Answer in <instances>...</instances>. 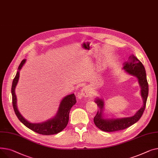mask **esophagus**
Listing matches in <instances>:
<instances>
[{
	"label": "esophagus",
	"mask_w": 158,
	"mask_h": 158,
	"mask_svg": "<svg viewBox=\"0 0 158 158\" xmlns=\"http://www.w3.org/2000/svg\"><path fill=\"white\" fill-rule=\"evenodd\" d=\"M90 92L89 87L86 86V87H83V89H81V92H80V95L84 98H87L90 96Z\"/></svg>",
	"instance_id": "1"
}]
</instances>
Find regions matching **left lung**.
Masks as SVG:
<instances>
[{"mask_svg":"<svg viewBox=\"0 0 158 158\" xmlns=\"http://www.w3.org/2000/svg\"><path fill=\"white\" fill-rule=\"evenodd\" d=\"M123 69L129 75L135 76L138 78L139 85L141 88L143 106L132 117L120 118H104L103 116L104 102L103 99L98 98L96 99L95 102L100 110L98 111L97 114L94 118V123L97 127L103 131H117L130 127L140 120L145 108L148 94H149V85L147 80L146 72L143 65L134 55H131L129 56L127 61L124 63Z\"/></svg>","mask_w":158,"mask_h":158,"instance_id":"1","label":"left lung"}]
</instances>
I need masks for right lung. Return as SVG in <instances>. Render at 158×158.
<instances>
[{
  "label": "right lung",
  "instance_id": "add662e5",
  "mask_svg": "<svg viewBox=\"0 0 158 158\" xmlns=\"http://www.w3.org/2000/svg\"><path fill=\"white\" fill-rule=\"evenodd\" d=\"M26 59H23L20 66H18L16 75L13 79L11 94H12V103L15 113L20 121L23 123L26 127L29 128L33 131L43 135H50L57 134L66 127L69 121V114L71 108L77 103L76 97L75 94H71L64 97L60 103L57 112L53 118L46 120L41 123H31L27 120L19 112L16 106V96L15 94V88L18 83L20 77V70L22 69Z\"/></svg>",
  "mask_w": 158,
  "mask_h": 158
}]
</instances>
